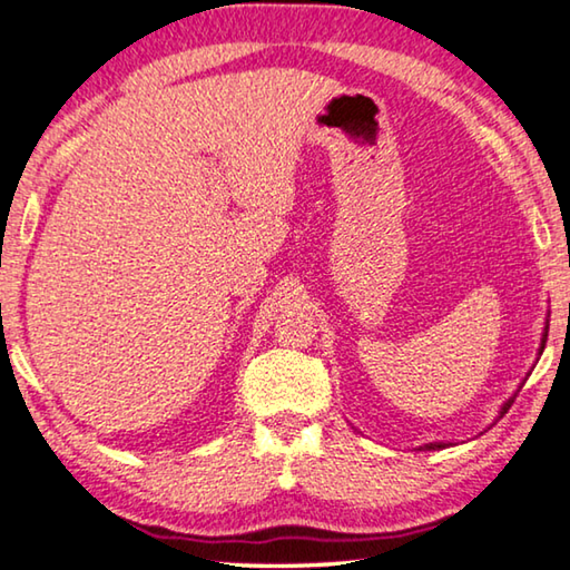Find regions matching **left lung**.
<instances>
[{
	"mask_svg": "<svg viewBox=\"0 0 570 570\" xmlns=\"http://www.w3.org/2000/svg\"><path fill=\"white\" fill-rule=\"evenodd\" d=\"M546 341H548V321H546V328H543V338H540V348H538V356H540V353H543V348H546ZM518 394H512L508 401H505V404H502L500 406V412H498V419L502 416V414H505L508 412V409L512 406V399H515ZM444 446H446V442H429V444H424V446H419V450H444Z\"/></svg>",
	"mask_w": 570,
	"mask_h": 570,
	"instance_id": "1",
	"label": "left lung"
}]
</instances>
